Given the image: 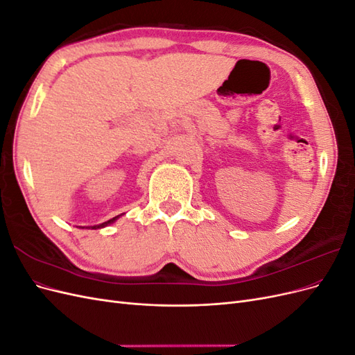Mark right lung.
Here are the masks:
<instances>
[{
    "label": "right lung",
    "instance_id": "right-lung-1",
    "mask_svg": "<svg viewBox=\"0 0 355 355\" xmlns=\"http://www.w3.org/2000/svg\"><path fill=\"white\" fill-rule=\"evenodd\" d=\"M124 214V213H123ZM121 214H118V216H115V218H112V219H110V220H106V222H103V223H99V225H93V227H78V228H81V230H101V228H105V227H108V225H111V223H114L118 218H120Z\"/></svg>",
    "mask_w": 355,
    "mask_h": 355
}]
</instances>
